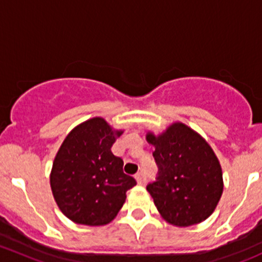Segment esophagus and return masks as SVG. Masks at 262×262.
<instances>
[{
  "label": "esophagus",
  "mask_w": 262,
  "mask_h": 262,
  "mask_svg": "<svg viewBox=\"0 0 262 262\" xmlns=\"http://www.w3.org/2000/svg\"><path fill=\"white\" fill-rule=\"evenodd\" d=\"M136 180L139 185H144V182H146V176H144V173H137Z\"/></svg>",
  "instance_id": "obj_1"
}]
</instances>
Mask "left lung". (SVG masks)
Returning a JSON list of instances; mask_svg holds the SVG:
<instances>
[{"label":"left lung","mask_w":262,"mask_h":262,"mask_svg":"<svg viewBox=\"0 0 262 262\" xmlns=\"http://www.w3.org/2000/svg\"><path fill=\"white\" fill-rule=\"evenodd\" d=\"M147 142L155 147L157 180L147 185L156 208L167 223L189 227L215 210L223 192V172L215 153L199 133L176 121Z\"/></svg>","instance_id":"1"}]
</instances>
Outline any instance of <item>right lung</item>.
Wrapping results in <instances>:
<instances>
[{"label":"right lung","mask_w":262,"mask_h":262,"mask_svg":"<svg viewBox=\"0 0 262 262\" xmlns=\"http://www.w3.org/2000/svg\"><path fill=\"white\" fill-rule=\"evenodd\" d=\"M121 134L96 116L75 126L58 149L50 187L60 212L75 223H110L125 203L126 191L137 185L123 172V160L112 152Z\"/></svg>","instance_id":"1"}]
</instances>
